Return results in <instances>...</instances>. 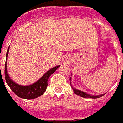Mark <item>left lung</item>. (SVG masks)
I'll use <instances>...</instances> for the list:
<instances>
[{
  "mask_svg": "<svg viewBox=\"0 0 123 123\" xmlns=\"http://www.w3.org/2000/svg\"><path fill=\"white\" fill-rule=\"evenodd\" d=\"M71 86V84H70ZM71 87L73 90V92H74V94H76L77 95H79V96H81V97H83V98H99V97L103 96V94H101V95H98V96H94V95H90V94H87L86 93H85L83 91H81V90H77V89H74L72 86Z\"/></svg>",
  "mask_w": 123,
  "mask_h": 123,
  "instance_id": "8db88e82",
  "label": "left lung"
}]
</instances>
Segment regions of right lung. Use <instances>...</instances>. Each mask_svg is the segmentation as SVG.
Masks as SVG:
<instances>
[{
    "mask_svg": "<svg viewBox=\"0 0 123 123\" xmlns=\"http://www.w3.org/2000/svg\"><path fill=\"white\" fill-rule=\"evenodd\" d=\"M9 50V48L8 49L7 55H6V62H5V78L9 87L11 88V90L18 97H20L22 98H25V99H34L42 95L46 90V87L48 86L47 81L49 77L59 68V66H55L54 68L49 70L48 72H46V73H45L43 75V77H42V78L40 79L37 82L34 83L33 84L26 86H20L13 82L9 77L8 73H7V59Z\"/></svg>",
    "mask_w": 123,
    "mask_h": 123,
    "instance_id": "1",
    "label": "right lung"
}]
</instances>
